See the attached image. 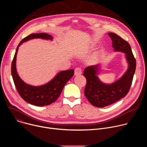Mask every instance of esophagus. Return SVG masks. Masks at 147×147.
I'll return each mask as SVG.
<instances>
[{"instance_id":"obj_1","label":"esophagus","mask_w":147,"mask_h":147,"mask_svg":"<svg viewBox=\"0 0 147 147\" xmlns=\"http://www.w3.org/2000/svg\"><path fill=\"white\" fill-rule=\"evenodd\" d=\"M82 73V70L80 67H77L74 70V75L75 76H80Z\"/></svg>"}]
</instances>
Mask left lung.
<instances>
[{"instance_id":"left-lung-1","label":"left lung","mask_w":147,"mask_h":147,"mask_svg":"<svg viewBox=\"0 0 147 147\" xmlns=\"http://www.w3.org/2000/svg\"><path fill=\"white\" fill-rule=\"evenodd\" d=\"M108 34L112 39L114 51L125 54L128 68L120 78L111 84L103 82L98 77L100 63L88 66L84 69L82 74L87 80L84 95L93 106L98 108L107 107L127 94L136 68V61L129 44L115 33Z\"/></svg>"}]
</instances>
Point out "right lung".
<instances>
[{
	"label": "right lung",
	"mask_w": 147,
	"mask_h": 147,
	"mask_svg": "<svg viewBox=\"0 0 147 147\" xmlns=\"http://www.w3.org/2000/svg\"><path fill=\"white\" fill-rule=\"evenodd\" d=\"M40 38L53 40V37L46 33L32 34L22 40L17 47L11 63V76L17 90L25 101L36 107L49 105L54 102L60 96L66 82L73 76L74 70H63L45 84L34 86L26 83L18 76L16 69V57L19 47L23 43L33 39Z\"/></svg>",
	"instance_id": "add662e5"
}]
</instances>
